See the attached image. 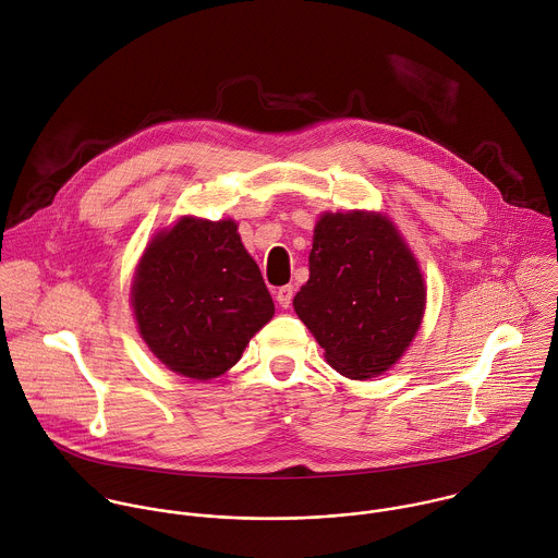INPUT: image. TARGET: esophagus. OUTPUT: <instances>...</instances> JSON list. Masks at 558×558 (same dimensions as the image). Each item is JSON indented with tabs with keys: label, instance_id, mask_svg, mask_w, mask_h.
<instances>
[{
	"label": "esophagus",
	"instance_id": "obj_1",
	"mask_svg": "<svg viewBox=\"0 0 558 558\" xmlns=\"http://www.w3.org/2000/svg\"><path fill=\"white\" fill-rule=\"evenodd\" d=\"M293 295H295V289H293L291 284H287V287H280V289H278L276 300H278V304H280L282 308H289L291 302H293Z\"/></svg>",
	"mask_w": 558,
	"mask_h": 558
}]
</instances>
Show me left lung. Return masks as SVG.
<instances>
[{
    "mask_svg": "<svg viewBox=\"0 0 558 558\" xmlns=\"http://www.w3.org/2000/svg\"><path fill=\"white\" fill-rule=\"evenodd\" d=\"M308 271L293 306L330 367L365 380L400 361L420 330L426 284L389 217L324 213L315 226Z\"/></svg>",
    "mask_w": 558,
    "mask_h": 558,
    "instance_id": "left-lung-1",
    "label": "left lung"
}]
</instances>
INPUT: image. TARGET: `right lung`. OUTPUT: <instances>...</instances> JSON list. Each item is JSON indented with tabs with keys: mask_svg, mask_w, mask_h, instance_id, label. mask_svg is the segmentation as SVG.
Segmentation results:
<instances>
[{
	"mask_svg": "<svg viewBox=\"0 0 558 558\" xmlns=\"http://www.w3.org/2000/svg\"><path fill=\"white\" fill-rule=\"evenodd\" d=\"M132 308L154 356L193 380L226 374L274 317V300L232 219L182 217L158 232L136 267Z\"/></svg>",
	"mask_w": 558,
	"mask_h": 558,
	"instance_id": "1",
	"label": "right lung"
}]
</instances>
